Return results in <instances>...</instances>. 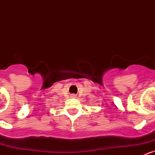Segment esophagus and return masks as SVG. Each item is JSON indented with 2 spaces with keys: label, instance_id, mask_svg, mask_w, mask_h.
I'll return each mask as SVG.
<instances>
[{
  "label": "esophagus",
  "instance_id": "1",
  "mask_svg": "<svg viewBox=\"0 0 155 155\" xmlns=\"http://www.w3.org/2000/svg\"><path fill=\"white\" fill-rule=\"evenodd\" d=\"M72 97H76V95H75V94H73V95H72Z\"/></svg>",
  "mask_w": 155,
  "mask_h": 155
}]
</instances>
